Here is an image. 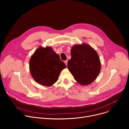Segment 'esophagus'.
I'll return each mask as SVG.
<instances>
[{"label": "esophagus", "instance_id": "34e87169", "mask_svg": "<svg viewBox=\"0 0 129 129\" xmlns=\"http://www.w3.org/2000/svg\"><path fill=\"white\" fill-rule=\"evenodd\" d=\"M67 62H68V61H67V60H66V61H64V63H65V64H66V66L67 65Z\"/></svg>", "mask_w": 129, "mask_h": 129}]
</instances>
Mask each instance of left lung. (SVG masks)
<instances>
[{
  "label": "left lung",
  "mask_w": 129,
  "mask_h": 129,
  "mask_svg": "<svg viewBox=\"0 0 129 129\" xmlns=\"http://www.w3.org/2000/svg\"><path fill=\"white\" fill-rule=\"evenodd\" d=\"M67 66L76 81L83 86L92 83L98 76L101 63L96 50L86 43L76 44L71 49Z\"/></svg>",
  "instance_id": "obj_1"
}]
</instances>
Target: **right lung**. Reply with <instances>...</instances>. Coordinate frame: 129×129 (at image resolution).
<instances>
[{
	"label": "right lung",
	"instance_id": "right-lung-1",
	"mask_svg": "<svg viewBox=\"0 0 129 129\" xmlns=\"http://www.w3.org/2000/svg\"><path fill=\"white\" fill-rule=\"evenodd\" d=\"M31 75L35 81L44 86H50L58 80L65 64L50 46H40L30 57L29 63Z\"/></svg>",
	"mask_w": 129,
	"mask_h": 129
}]
</instances>
